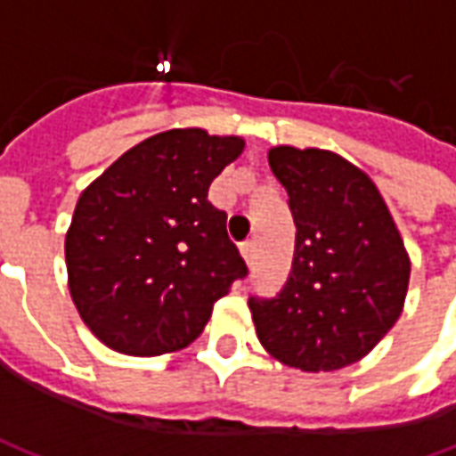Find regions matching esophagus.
Wrapping results in <instances>:
<instances>
[{
	"instance_id": "esophagus-1",
	"label": "esophagus",
	"mask_w": 456,
	"mask_h": 456,
	"mask_svg": "<svg viewBox=\"0 0 456 456\" xmlns=\"http://www.w3.org/2000/svg\"><path fill=\"white\" fill-rule=\"evenodd\" d=\"M241 256L247 261V266H254V258H256V244L254 241H244L241 244Z\"/></svg>"
}]
</instances>
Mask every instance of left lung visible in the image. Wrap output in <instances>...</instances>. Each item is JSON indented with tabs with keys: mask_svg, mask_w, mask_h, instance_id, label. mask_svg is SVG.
<instances>
[{
	"mask_svg": "<svg viewBox=\"0 0 456 456\" xmlns=\"http://www.w3.org/2000/svg\"><path fill=\"white\" fill-rule=\"evenodd\" d=\"M296 254L276 297H248L258 342L300 371L359 362L401 317L411 258L373 180L325 149L273 146Z\"/></svg>",
	"mask_w": 456,
	"mask_h": 456,
	"instance_id": "obj_1",
	"label": "left lung"
}]
</instances>
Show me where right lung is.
I'll list each match as a JSON object with an SVG mask.
<instances>
[{"instance_id": "right-lung-1", "label": "right lung", "mask_w": 456, "mask_h": 456, "mask_svg": "<svg viewBox=\"0 0 456 456\" xmlns=\"http://www.w3.org/2000/svg\"><path fill=\"white\" fill-rule=\"evenodd\" d=\"M241 136L170 129L136 143L83 190L65 234L70 296L100 342L129 356L178 352L248 273L209 183Z\"/></svg>"}]
</instances>
